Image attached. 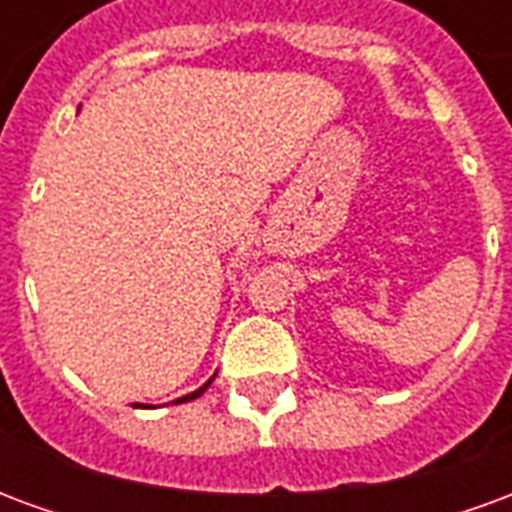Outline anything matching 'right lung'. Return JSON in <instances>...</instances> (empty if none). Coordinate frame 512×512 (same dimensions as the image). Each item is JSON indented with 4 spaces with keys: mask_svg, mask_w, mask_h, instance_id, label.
I'll return each mask as SVG.
<instances>
[{
    "mask_svg": "<svg viewBox=\"0 0 512 512\" xmlns=\"http://www.w3.org/2000/svg\"><path fill=\"white\" fill-rule=\"evenodd\" d=\"M208 384H211V381H208ZM208 384H205V386H200V389H197V392H191V395L180 397V400H175V403H186V400H194V397H200L202 392H205V389H208Z\"/></svg>",
    "mask_w": 512,
    "mask_h": 512,
    "instance_id": "add662e5",
    "label": "right lung"
}]
</instances>
